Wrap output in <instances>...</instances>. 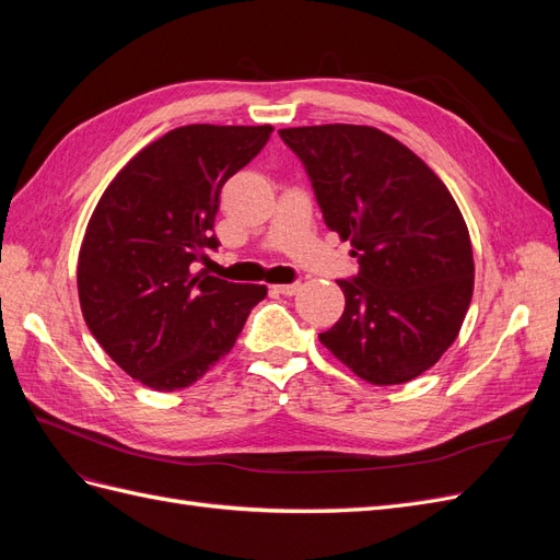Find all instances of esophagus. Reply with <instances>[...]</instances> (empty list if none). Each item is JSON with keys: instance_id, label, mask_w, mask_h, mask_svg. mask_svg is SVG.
Wrapping results in <instances>:
<instances>
[{"instance_id": "1", "label": "esophagus", "mask_w": 560, "mask_h": 560, "mask_svg": "<svg viewBox=\"0 0 560 560\" xmlns=\"http://www.w3.org/2000/svg\"><path fill=\"white\" fill-rule=\"evenodd\" d=\"M270 290H273L276 294H282V296H294V294L301 290V284H299V282H292V284H273V287H270Z\"/></svg>"}]
</instances>
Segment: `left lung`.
Instances as JSON below:
<instances>
[{
	"label": "left lung",
	"mask_w": 560,
	"mask_h": 560,
	"mask_svg": "<svg viewBox=\"0 0 560 560\" xmlns=\"http://www.w3.org/2000/svg\"><path fill=\"white\" fill-rule=\"evenodd\" d=\"M280 138L306 165L327 226L360 261L358 276L338 280L346 311L319 343L366 383L413 381L451 348L471 301L460 208L425 161L378 128L303 126Z\"/></svg>",
	"instance_id": "obj_1"
}]
</instances>
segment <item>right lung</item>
Wrapping results in <instances>:
<instances>
[{
	"label": "right lung",
	"mask_w": 560,
	"mask_h": 560,
	"mask_svg": "<svg viewBox=\"0 0 560 560\" xmlns=\"http://www.w3.org/2000/svg\"><path fill=\"white\" fill-rule=\"evenodd\" d=\"M273 126L194 124L135 154L105 189L79 249L81 313L126 374L173 393L231 352L266 284H235L191 264L217 249L219 194Z\"/></svg>",
	"instance_id": "add662e5"
}]
</instances>
